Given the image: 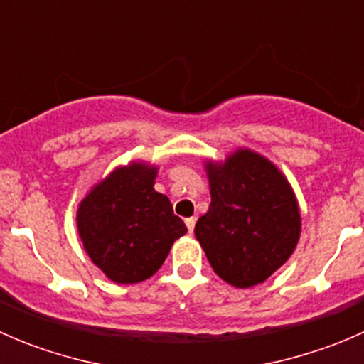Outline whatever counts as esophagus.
Masks as SVG:
<instances>
[{
  "mask_svg": "<svg viewBox=\"0 0 364 364\" xmlns=\"http://www.w3.org/2000/svg\"><path fill=\"white\" fill-rule=\"evenodd\" d=\"M186 223V229H188V232H193V229H196V218L193 216H190V218L185 220Z\"/></svg>",
  "mask_w": 364,
  "mask_h": 364,
  "instance_id": "34e87169",
  "label": "esophagus"
}]
</instances>
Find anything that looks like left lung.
I'll return each instance as SVG.
<instances>
[{"label": "left lung", "mask_w": 364, "mask_h": 364, "mask_svg": "<svg viewBox=\"0 0 364 364\" xmlns=\"http://www.w3.org/2000/svg\"><path fill=\"white\" fill-rule=\"evenodd\" d=\"M211 204L196 237L222 280L247 289L269 278L294 252L301 218L296 197L271 161L237 151L208 165Z\"/></svg>", "instance_id": "obj_1"}]
</instances>
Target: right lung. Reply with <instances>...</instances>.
<instances>
[{
	"label": "right lung",
	"mask_w": 364,
	"mask_h": 364,
	"mask_svg": "<svg viewBox=\"0 0 364 364\" xmlns=\"http://www.w3.org/2000/svg\"><path fill=\"white\" fill-rule=\"evenodd\" d=\"M155 168H117L82 200L77 215L84 248L117 284L155 274L172 243L186 232L171 200L153 188Z\"/></svg>",
	"instance_id": "1"
}]
</instances>
